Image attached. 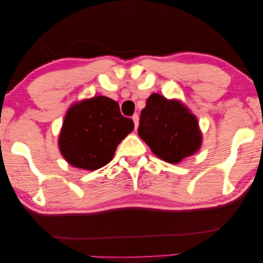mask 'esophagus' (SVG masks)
I'll return each mask as SVG.
<instances>
[{"label": "esophagus", "mask_w": 263, "mask_h": 263, "mask_svg": "<svg viewBox=\"0 0 263 263\" xmlns=\"http://www.w3.org/2000/svg\"><path fill=\"white\" fill-rule=\"evenodd\" d=\"M133 121H134L135 129H137V127H139V115H137V114L133 115Z\"/></svg>", "instance_id": "34e87169"}]
</instances>
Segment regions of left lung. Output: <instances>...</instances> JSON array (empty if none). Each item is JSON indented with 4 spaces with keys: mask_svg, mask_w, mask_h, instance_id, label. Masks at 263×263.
Listing matches in <instances>:
<instances>
[{
    "mask_svg": "<svg viewBox=\"0 0 263 263\" xmlns=\"http://www.w3.org/2000/svg\"><path fill=\"white\" fill-rule=\"evenodd\" d=\"M137 132L152 152L167 163H179L201 144L196 116L182 102L157 93L148 98L142 109Z\"/></svg>",
    "mask_w": 263,
    "mask_h": 263,
    "instance_id": "8db88e82",
    "label": "left lung"
}]
</instances>
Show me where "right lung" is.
Returning <instances> with one entry per match:
<instances>
[{"instance_id":"add662e5","label":"right lung","mask_w":263,"mask_h":263,"mask_svg":"<svg viewBox=\"0 0 263 263\" xmlns=\"http://www.w3.org/2000/svg\"><path fill=\"white\" fill-rule=\"evenodd\" d=\"M134 129L119 103L94 97L71 106L59 135V149L71 165L97 170L111 161L120 142Z\"/></svg>"}]
</instances>
